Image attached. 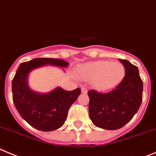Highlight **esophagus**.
I'll use <instances>...</instances> for the list:
<instances>
[{"instance_id": "1", "label": "esophagus", "mask_w": 156, "mask_h": 156, "mask_svg": "<svg viewBox=\"0 0 156 156\" xmlns=\"http://www.w3.org/2000/svg\"><path fill=\"white\" fill-rule=\"evenodd\" d=\"M81 92H82V93H84V94H86L87 92H88V90H87L85 88H81Z\"/></svg>"}]
</instances>
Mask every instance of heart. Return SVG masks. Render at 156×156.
<instances>
[{
    "instance_id": "b5f03b06",
    "label": "heart",
    "mask_w": 156,
    "mask_h": 156,
    "mask_svg": "<svg viewBox=\"0 0 156 156\" xmlns=\"http://www.w3.org/2000/svg\"><path fill=\"white\" fill-rule=\"evenodd\" d=\"M78 78L99 91H106L119 85L125 76V68L120 62L96 61L85 63L77 70Z\"/></svg>"
}]
</instances>
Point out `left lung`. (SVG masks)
I'll use <instances>...</instances> for the list:
<instances>
[{
    "mask_svg": "<svg viewBox=\"0 0 156 156\" xmlns=\"http://www.w3.org/2000/svg\"><path fill=\"white\" fill-rule=\"evenodd\" d=\"M125 68V76L114 90L107 93L88 91V112L96 127L117 130L135 115L142 101L143 82L138 68L127 60H119Z\"/></svg>",
    "mask_w": 156,
    "mask_h": 156,
    "instance_id": "left-lung-1",
    "label": "left lung"
}]
</instances>
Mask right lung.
Listing matches in <instances>:
<instances>
[{
  "instance_id": "obj_1",
  "label": "right lung",
  "mask_w": 156,
  "mask_h": 156,
  "mask_svg": "<svg viewBox=\"0 0 156 156\" xmlns=\"http://www.w3.org/2000/svg\"><path fill=\"white\" fill-rule=\"evenodd\" d=\"M68 62L61 59L35 58L19 65L12 80L13 102L17 110L29 124L42 131L62 127L71 105L81 94L79 88L66 91L61 87L47 93L32 90L28 85L29 73L46 65L66 68Z\"/></svg>"
}]
</instances>
